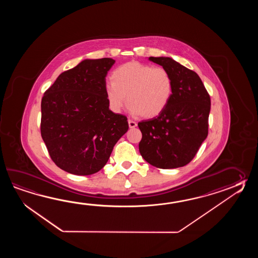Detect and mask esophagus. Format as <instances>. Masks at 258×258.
Segmentation results:
<instances>
[{"instance_id": "1", "label": "esophagus", "mask_w": 258, "mask_h": 258, "mask_svg": "<svg viewBox=\"0 0 258 258\" xmlns=\"http://www.w3.org/2000/svg\"><path fill=\"white\" fill-rule=\"evenodd\" d=\"M128 123H129V127L130 128H135L137 125V121H133V120H130V119L128 120Z\"/></svg>"}]
</instances>
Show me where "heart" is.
<instances>
[{
	"label": "heart",
	"instance_id": "obj_1",
	"mask_svg": "<svg viewBox=\"0 0 258 258\" xmlns=\"http://www.w3.org/2000/svg\"><path fill=\"white\" fill-rule=\"evenodd\" d=\"M110 79L105 90L114 112H121L128 100L133 114L153 118L166 109L172 96V78L160 66L130 61L116 68Z\"/></svg>",
	"mask_w": 258,
	"mask_h": 258
}]
</instances>
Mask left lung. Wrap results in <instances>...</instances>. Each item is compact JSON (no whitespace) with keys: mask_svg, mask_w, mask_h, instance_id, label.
I'll return each mask as SVG.
<instances>
[{"mask_svg":"<svg viewBox=\"0 0 258 258\" xmlns=\"http://www.w3.org/2000/svg\"><path fill=\"white\" fill-rule=\"evenodd\" d=\"M170 73L173 91L159 116L138 122L139 151L149 164L175 169L188 164L209 135L210 96L196 72L169 57H149Z\"/></svg>","mask_w":258,"mask_h":258,"instance_id":"obj_1","label":"left lung"}]
</instances>
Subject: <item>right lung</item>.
<instances>
[{"mask_svg":"<svg viewBox=\"0 0 258 258\" xmlns=\"http://www.w3.org/2000/svg\"><path fill=\"white\" fill-rule=\"evenodd\" d=\"M114 62L83 60L61 73L41 99V137L52 161L72 174L101 170L129 128L126 116L113 113L106 97L105 77Z\"/></svg>","mask_w":258,"mask_h":258,"instance_id":"add662e5","label":"right lung"}]
</instances>
